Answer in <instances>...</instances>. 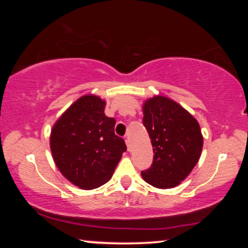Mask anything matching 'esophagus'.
<instances>
[{
    "mask_svg": "<svg viewBox=\"0 0 248 248\" xmlns=\"http://www.w3.org/2000/svg\"><path fill=\"white\" fill-rule=\"evenodd\" d=\"M125 142H126V145H127V150L131 151V142H130V139L126 138V140H125Z\"/></svg>",
    "mask_w": 248,
    "mask_h": 248,
    "instance_id": "1",
    "label": "esophagus"
}]
</instances>
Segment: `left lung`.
I'll return each mask as SVG.
<instances>
[{"label":"left lung","instance_id":"left-lung-1","mask_svg":"<svg viewBox=\"0 0 248 248\" xmlns=\"http://www.w3.org/2000/svg\"><path fill=\"white\" fill-rule=\"evenodd\" d=\"M142 110L155 154L151 167L141 172L142 178L157 188L176 187L201 157L199 122L178 103L159 94L145 100Z\"/></svg>","mask_w":248,"mask_h":248}]
</instances>
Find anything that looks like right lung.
I'll use <instances>...</instances> for the list:
<instances>
[{
  "mask_svg": "<svg viewBox=\"0 0 248 248\" xmlns=\"http://www.w3.org/2000/svg\"><path fill=\"white\" fill-rule=\"evenodd\" d=\"M106 101L94 94L77 99L53 125L49 145L56 167L82 189H93L111 178L124 140L114 132V118L105 115Z\"/></svg>",
  "mask_w": 248,
  "mask_h": 248,
  "instance_id": "obj_1",
  "label": "right lung"
}]
</instances>
